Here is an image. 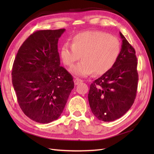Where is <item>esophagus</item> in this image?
I'll use <instances>...</instances> for the list:
<instances>
[{"label":"esophagus","mask_w":154,"mask_h":154,"mask_svg":"<svg viewBox=\"0 0 154 154\" xmlns=\"http://www.w3.org/2000/svg\"><path fill=\"white\" fill-rule=\"evenodd\" d=\"M74 84L76 85H78L79 83L83 82V80H80V79H79V78H75L74 80Z\"/></svg>","instance_id":"obj_1"}]
</instances>
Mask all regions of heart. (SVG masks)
<instances>
[{
    "label": "heart",
    "mask_w": 154,
    "mask_h": 154,
    "mask_svg": "<svg viewBox=\"0 0 154 154\" xmlns=\"http://www.w3.org/2000/svg\"><path fill=\"white\" fill-rule=\"evenodd\" d=\"M122 51L119 40L109 33L99 31H83L74 35L71 44L65 43L60 50L63 63L77 76H85L94 72L101 75L108 72L118 61Z\"/></svg>",
    "instance_id": "heart-1"
}]
</instances>
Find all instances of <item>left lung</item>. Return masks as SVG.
<instances>
[{
	"label": "left lung",
	"mask_w": 154,
	"mask_h": 154,
	"mask_svg": "<svg viewBox=\"0 0 154 154\" xmlns=\"http://www.w3.org/2000/svg\"><path fill=\"white\" fill-rule=\"evenodd\" d=\"M119 35L122 45L118 61L91 83L88 94L92 112L105 122L119 119L127 112L134 103L137 89L136 51L122 32Z\"/></svg>",
	"instance_id": "8db88e82"
}]
</instances>
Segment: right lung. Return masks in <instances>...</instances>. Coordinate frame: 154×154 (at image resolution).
<instances>
[{"instance_id": "right-lung-1", "label": "right lung", "mask_w": 154, "mask_h": 154, "mask_svg": "<svg viewBox=\"0 0 154 154\" xmlns=\"http://www.w3.org/2000/svg\"><path fill=\"white\" fill-rule=\"evenodd\" d=\"M66 31L40 30L18 51L12 83L23 112L40 123L57 120L74 87L72 75L60 66L58 39Z\"/></svg>"}]
</instances>
